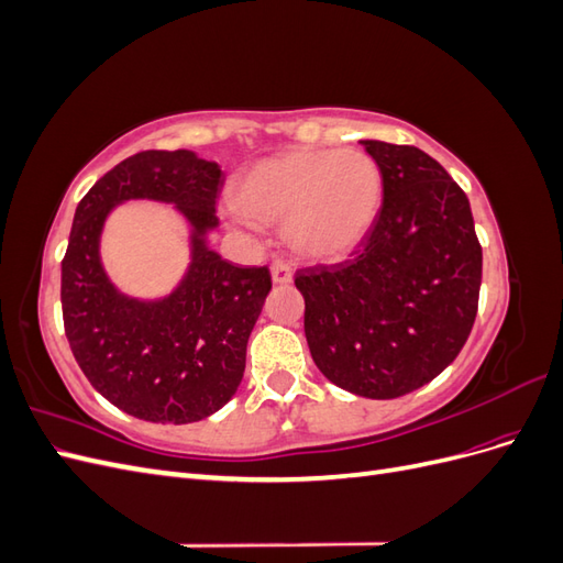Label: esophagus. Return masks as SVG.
<instances>
[{
	"mask_svg": "<svg viewBox=\"0 0 563 563\" xmlns=\"http://www.w3.org/2000/svg\"><path fill=\"white\" fill-rule=\"evenodd\" d=\"M269 275H272V282H275V284H288L294 279V269H291V265L284 263V261H275L269 265Z\"/></svg>",
	"mask_w": 563,
	"mask_h": 563,
	"instance_id": "esophagus-1",
	"label": "esophagus"
}]
</instances>
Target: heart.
Returning <instances> with one entry per match:
<instances>
[{
  "instance_id": "b5f03b06",
  "label": "heart",
  "mask_w": 563,
  "mask_h": 563,
  "mask_svg": "<svg viewBox=\"0 0 563 563\" xmlns=\"http://www.w3.org/2000/svg\"><path fill=\"white\" fill-rule=\"evenodd\" d=\"M232 201L251 218L284 220L302 258L338 261L376 223L383 174L362 150H288L246 168Z\"/></svg>"
}]
</instances>
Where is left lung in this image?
Listing matches in <instances>:
<instances>
[{
  "label": "left lung",
  "instance_id": "left-lung-1",
  "mask_svg": "<svg viewBox=\"0 0 563 563\" xmlns=\"http://www.w3.org/2000/svg\"><path fill=\"white\" fill-rule=\"evenodd\" d=\"M383 207L352 261L298 269L317 368L356 397L397 399L434 380L472 331L482 246L470 199L413 145L362 141Z\"/></svg>",
  "mask_w": 563,
  "mask_h": 563
}]
</instances>
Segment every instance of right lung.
<instances>
[{
  "label": "right lung",
  "instance_id": "obj_1",
  "mask_svg": "<svg viewBox=\"0 0 563 563\" xmlns=\"http://www.w3.org/2000/svg\"><path fill=\"white\" fill-rule=\"evenodd\" d=\"M223 172L192 150H145L117 164L79 201L63 258L65 335L79 368L110 404L147 422H197L244 378L246 343L272 282L209 246ZM172 202L188 225L191 263L172 295L118 291L99 258L109 213L124 200Z\"/></svg>",
  "mask_w": 563,
  "mask_h": 563
}]
</instances>
